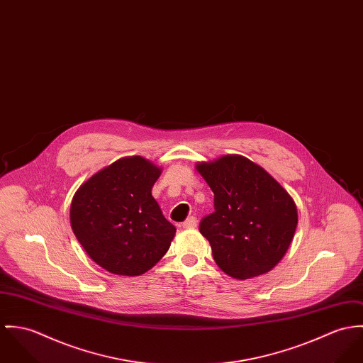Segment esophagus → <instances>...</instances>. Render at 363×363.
Segmentation results:
<instances>
[{
	"instance_id": "1",
	"label": "esophagus",
	"mask_w": 363,
	"mask_h": 363,
	"mask_svg": "<svg viewBox=\"0 0 363 363\" xmlns=\"http://www.w3.org/2000/svg\"><path fill=\"white\" fill-rule=\"evenodd\" d=\"M196 225H198L196 217H188V218L182 223V227H184V228H195Z\"/></svg>"
}]
</instances>
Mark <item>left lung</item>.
Masks as SVG:
<instances>
[{"label": "left lung", "mask_w": 363, "mask_h": 363, "mask_svg": "<svg viewBox=\"0 0 363 363\" xmlns=\"http://www.w3.org/2000/svg\"><path fill=\"white\" fill-rule=\"evenodd\" d=\"M196 168L214 194V211L201 218L199 231L217 266L238 280L270 272L295 234L292 198L267 171L238 155Z\"/></svg>", "instance_id": "obj_1"}]
</instances>
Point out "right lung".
<instances>
[{"mask_svg":"<svg viewBox=\"0 0 363 363\" xmlns=\"http://www.w3.org/2000/svg\"><path fill=\"white\" fill-rule=\"evenodd\" d=\"M162 169L125 157L87 179L71 204V225L87 255L104 270L140 276L168 250L175 227L162 216L152 188Z\"/></svg>","mask_w":363,"mask_h":363,"instance_id":"1","label":"right lung"}]
</instances>
